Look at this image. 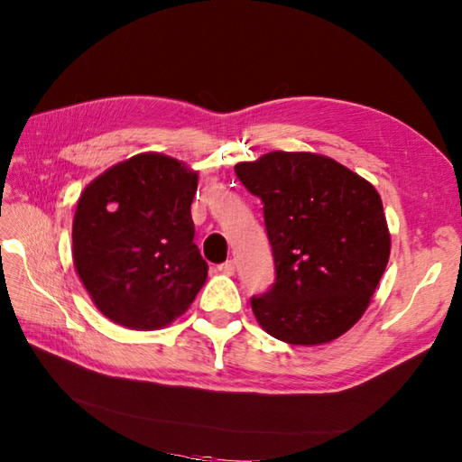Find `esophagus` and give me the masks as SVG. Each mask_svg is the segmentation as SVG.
I'll return each mask as SVG.
<instances>
[{
    "label": "esophagus",
    "mask_w": 462,
    "mask_h": 462,
    "mask_svg": "<svg viewBox=\"0 0 462 462\" xmlns=\"http://www.w3.org/2000/svg\"><path fill=\"white\" fill-rule=\"evenodd\" d=\"M218 272L224 273V276H234V272H236V263H234V260L224 262L218 266Z\"/></svg>",
    "instance_id": "obj_1"
}]
</instances>
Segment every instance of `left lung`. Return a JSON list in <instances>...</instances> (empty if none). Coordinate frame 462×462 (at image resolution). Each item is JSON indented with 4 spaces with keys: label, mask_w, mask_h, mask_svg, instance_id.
<instances>
[{
    "label": "left lung",
    "mask_w": 462,
    "mask_h": 462,
    "mask_svg": "<svg viewBox=\"0 0 462 462\" xmlns=\"http://www.w3.org/2000/svg\"><path fill=\"white\" fill-rule=\"evenodd\" d=\"M263 202L276 282L252 298L272 337L323 346L365 313L387 268L391 234L375 186L329 156L273 151L234 166Z\"/></svg>",
    "instance_id": "left-lung-1"
}]
</instances>
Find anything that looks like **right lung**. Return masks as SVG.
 I'll return each instance as SVG.
<instances>
[{"label": "right lung", "mask_w": 462, "mask_h": 462, "mask_svg": "<svg viewBox=\"0 0 462 462\" xmlns=\"http://www.w3.org/2000/svg\"><path fill=\"white\" fill-rule=\"evenodd\" d=\"M199 172L141 152L85 186L73 218V263L105 318L151 331L190 308L208 276L190 204Z\"/></svg>", "instance_id": "1"}]
</instances>
